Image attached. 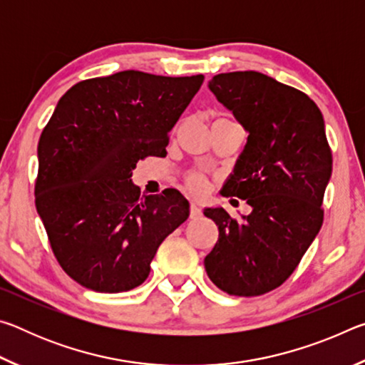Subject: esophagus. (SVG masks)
Listing matches in <instances>:
<instances>
[{
  "mask_svg": "<svg viewBox=\"0 0 365 365\" xmlns=\"http://www.w3.org/2000/svg\"><path fill=\"white\" fill-rule=\"evenodd\" d=\"M201 215V209H200V206L196 205L195 201H191V205H190V217L191 219H197Z\"/></svg>",
  "mask_w": 365,
  "mask_h": 365,
  "instance_id": "1",
  "label": "esophagus"
}]
</instances>
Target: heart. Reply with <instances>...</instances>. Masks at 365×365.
Returning <instances> with one entry per match:
<instances>
[{"label":"heart","instance_id":"b5f03b06","mask_svg":"<svg viewBox=\"0 0 365 365\" xmlns=\"http://www.w3.org/2000/svg\"><path fill=\"white\" fill-rule=\"evenodd\" d=\"M188 185L191 190L196 191V193H200V191L206 188V178L201 174H191L188 175Z\"/></svg>","mask_w":365,"mask_h":365}]
</instances>
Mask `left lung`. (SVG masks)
<instances>
[{
    "instance_id": "left-lung-1",
    "label": "left lung",
    "mask_w": 365,
    "mask_h": 365,
    "mask_svg": "<svg viewBox=\"0 0 365 365\" xmlns=\"http://www.w3.org/2000/svg\"><path fill=\"white\" fill-rule=\"evenodd\" d=\"M207 86L248 132L222 195L252 211L237 220L224 207L205 209L219 227L205 267L222 292L259 296L293 274L322 227L331 175L324 117L307 95L261 72L219 73Z\"/></svg>"
}]
</instances>
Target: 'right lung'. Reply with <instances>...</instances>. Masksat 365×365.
Segmentation results:
<instances>
[{
    "label": "right lung",
    "mask_w": 365,
    "mask_h": 365,
    "mask_svg": "<svg viewBox=\"0 0 365 365\" xmlns=\"http://www.w3.org/2000/svg\"><path fill=\"white\" fill-rule=\"evenodd\" d=\"M202 76L123 71L61 98L38 141L35 205L61 267L100 293L143 283L159 245L190 215L180 191L141 196L132 170L165 156L169 132Z\"/></svg>",
    "instance_id": "1"
}]
</instances>
